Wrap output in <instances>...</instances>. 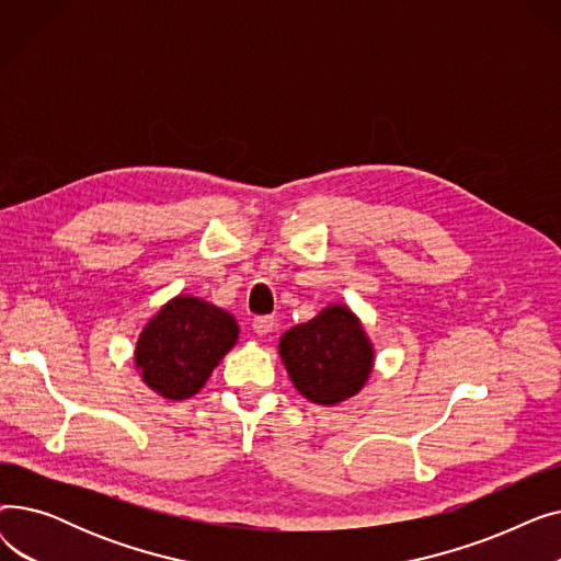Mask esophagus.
Masks as SVG:
<instances>
[{
    "instance_id": "1",
    "label": "esophagus",
    "mask_w": 561,
    "mask_h": 561,
    "mask_svg": "<svg viewBox=\"0 0 561 561\" xmlns=\"http://www.w3.org/2000/svg\"><path fill=\"white\" fill-rule=\"evenodd\" d=\"M252 328H254V332L261 334V336L271 334L273 328H275V318H273V316H256L254 322H252Z\"/></svg>"
}]
</instances>
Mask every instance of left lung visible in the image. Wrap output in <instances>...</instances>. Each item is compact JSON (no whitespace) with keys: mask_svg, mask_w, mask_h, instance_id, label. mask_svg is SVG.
Masks as SVG:
<instances>
[{"mask_svg":"<svg viewBox=\"0 0 561 561\" xmlns=\"http://www.w3.org/2000/svg\"><path fill=\"white\" fill-rule=\"evenodd\" d=\"M279 355L296 389L318 404L355 396L373 366V347L359 320L341 305L288 330Z\"/></svg>","mask_w":561,"mask_h":561,"instance_id":"left-lung-1","label":"left lung"}]
</instances>
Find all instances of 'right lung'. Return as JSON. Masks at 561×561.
<instances>
[{"label": "right lung", "mask_w": 561, "mask_h": 561, "mask_svg": "<svg viewBox=\"0 0 561 561\" xmlns=\"http://www.w3.org/2000/svg\"><path fill=\"white\" fill-rule=\"evenodd\" d=\"M239 339L231 313L197 298H174L147 325L136 345L145 385L170 400L195 396Z\"/></svg>", "instance_id": "obj_1"}]
</instances>
